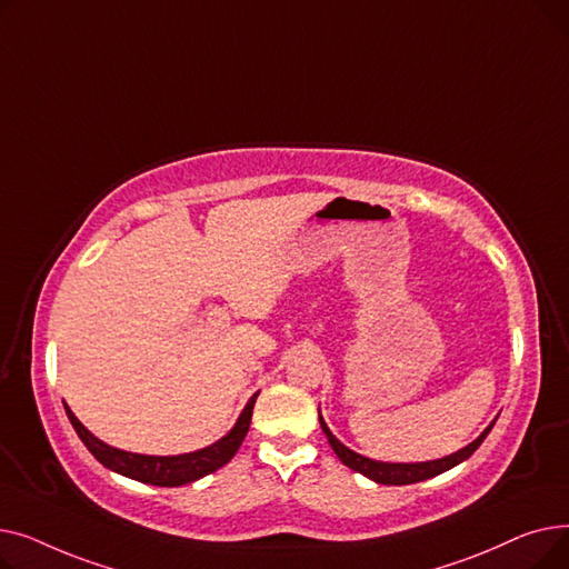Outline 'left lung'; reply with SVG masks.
<instances>
[{
  "mask_svg": "<svg viewBox=\"0 0 569 569\" xmlns=\"http://www.w3.org/2000/svg\"><path fill=\"white\" fill-rule=\"evenodd\" d=\"M318 420H320V427H322L327 440H330V445H332L335 455L343 461V466L352 468L355 472H362L365 477H369V480H373L378 485H415V482L429 480V477H436V475H440L445 470L459 466L461 461H466L477 450V447L485 442V438L489 436V431L496 425V420H493L480 433V438L472 440L470 445L463 447V450H459V452H455L450 457H442V459H436V461H422V463H385V461H373V459H367L362 455L348 450V447L341 440H337V436H332L330 429H327L322 415H318Z\"/></svg>",
  "mask_w": 569,
  "mask_h": 569,
  "instance_id": "obj_1",
  "label": "left lung"
}]
</instances>
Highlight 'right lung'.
<instances>
[{
    "mask_svg": "<svg viewBox=\"0 0 569 569\" xmlns=\"http://www.w3.org/2000/svg\"><path fill=\"white\" fill-rule=\"evenodd\" d=\"M256 397H258V392L249 399V403L244 406L242 415H239L234 427L221 440L204 447V450L177 455V457H147V455H133V452L117 450V447H110L103 440H99L97 436L89 433L78 422V417L71 412V408L67 403H64V408H67V415H69L76 433L80 436L87 450L92 452L97 457V461H101L106 468L124 475V477H131V480L144 482V485L182 487V485L200 480V477H204L209 472L219 470L234 457V452L239 450V445H242V440L249 431Z\"/></svg>",
    "mask_w": 569,
    "mask_h": 569,
    "instance_id": "1",
    "label": "right lung"
}]
</instances>
